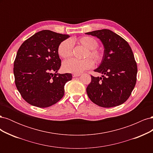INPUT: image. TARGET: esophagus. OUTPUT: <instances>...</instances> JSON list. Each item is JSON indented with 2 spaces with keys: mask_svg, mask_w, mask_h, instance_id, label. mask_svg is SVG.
I'll return each mask as SVG.
<instances>
[{
  "mask_svg": "<svg viewBox=\"0 0 153 153\" xmlns=\"http://www.w3.org/2000/svg\"><path fill=\"white\" fill-rule=\"evenodd\" d=\"M81 75V74L80 73H73V77H76V76H79Z\"/></svg>",
  "mask_w": 153,
  "mask_h": 153,
  "instance_id": "1",
  "label": "esophagus"
}]
</instances>
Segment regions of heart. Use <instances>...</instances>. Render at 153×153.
<instances>
[{
	"mask_svg": "<svg viewBox=\"0 0 153 153\" xmlns=\"http://www.w3.org/2000/svg\"><path fill=\"white\" fill-rule=\"evenodd\" d=\"M76 42L87 48L84 57L87 58L78 60L70 59L65 61L62 64V69L64 71L72 73H80L86 69L91 68L94 65L93 61L99 64L103 59L104 53L98 48V42L96 39L91 36H83L76 40ZM58 54L63 59L70 57L73 54V43L70 39H66L60 43L58 47Z\"/></svg>",
	"mask_w": 153,
	"mask_h": 153,
	"instance_id": "heart-1",
	"label": "heart"
}]
</instances>
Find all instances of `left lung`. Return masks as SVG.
I'll list each match as a JSON object with an SVG mask.
<instances>
[{"instance_id": "1", "label": "left lung", "mask_w": 153, "mask_h": 153, "mask_svg": "<svg viewBox=\"0 0 153 153\" xmlns=\"http://www.w3.org/2000/svg\"><path fill=\"white\" fill-rule=\"evenodd\" d=\"M98 38L104 45V55L95 72L102 77L91 75L87 87L90 100L101 107L110 108L124 103L135 86L137 65L132 50L122 37L108 29L85 33Z\"/></svg>"}]
</instances>
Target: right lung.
Masks as SVG:
<instances>
[{"mask_svg":"<svg viewBox=\"0 0 153 153\" xmlns=\"http://www.w3.org/2000/svg\"><path fill=\"white\" fill-rule=\"evenodd\" d=\"M69 36L48 30L37 32L18 49L13 73L18 91L25 101L39 108L52 106L64 95L71 73L59 74L61 60L58 47Z\"/></svg>","mask_w":153,"mask_h":153,"instance_id":"obj_1","label":"right lung"}]
</instances>
